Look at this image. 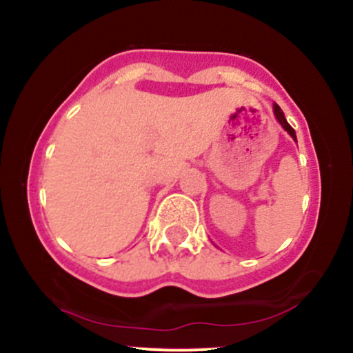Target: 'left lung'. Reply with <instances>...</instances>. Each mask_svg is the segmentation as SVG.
Wrapping results in <instances>:
<instances>
[{
	"instance_id": "8db88e82",
	"label": "left lung",
	"mask_w": 353,
	"mask_h": 353,
	"mask_svg": "<svg viewBox=\"0 0 353 353\" xmlns=\"http://www.w3.org/2000/svg\"><path fill=\"white\" fill-rule=\"evenodd\" d=\"M274 114H275V117H277V121H279V123H281L282 128L285 129V131L289 132L290 136H292V139L295 141V143H297V136H295V131L292 129V125H290L289 123H287V119H285V116H283L282 109L279 108L277 104H274Z\"/></svg>"
}]
</instances>
